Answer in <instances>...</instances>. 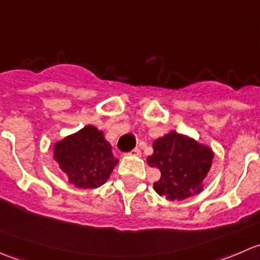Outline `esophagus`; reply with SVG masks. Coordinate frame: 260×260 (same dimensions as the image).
I'll list each match as a JSON object with an SVG mask.
<instances>
[{
    "label": "esophagus",
    "mask_w": 260,
    "mask_h": 260,
    "mask_svg": "<svg viewBox=\"0 0 260 260\" xmlns=\"http://www.w3.org/2000/svg\"><path fill=\"white\" fill-rule=\"evenodd\" d=\"M129 154L131 156H141V154H142V152H141L140 148H135L133 151L129 152Z\"/></svg>",
    "instance_id": "1"
}]
</instances>
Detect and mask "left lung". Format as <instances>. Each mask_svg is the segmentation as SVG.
<instances>
[{"label": "left lung", "instance_id": "left-lung-1", "mask_svg": "<svg viewBox=\"0 0 260 260\" xmlns=\"http://www.w3.org/2000/svg\"><path fill=\"white\" fill-rule=\"evenodd\" d=\"M152 147L153 153L147 157V164L161 172L159 180L153 183L159 196L181 201L204 190L203 182L214 159L210 147L176 131L154 140Z\"/></svg>", "mask_w": 260, "mask_h": 260}]
</instances>
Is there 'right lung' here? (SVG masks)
I'll return each mask as SVG.
<instances>
[{"label": "right lung", "mask_w": 260, "mask_h": 260, "mask_svg": "<svg viewBox=\"0 0 260 260\" xmlns=\"http://www.w3.org/2000/svg\"><path fill=\"white\" fill-rule=\"evenodd\" d=\"M54 161L78 188H96L109 180L119 162L103 131L88 124L54 143Z\"/></svg>", "instance_id": "1"}]
</instances>
